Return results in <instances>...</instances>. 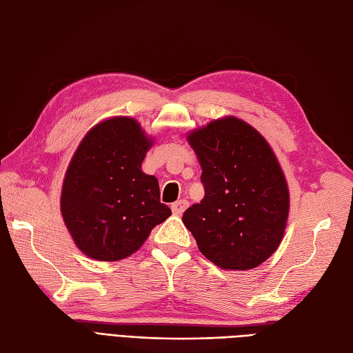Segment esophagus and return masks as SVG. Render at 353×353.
<instances>
[{"instance_id":"obj_1","label":"esophagus","mask_w":353,"mask_h":353,"mask_svg":"<svg viewBox=\"0 0 353 353\" xmlns=\"http://www.w3.org/2000/svg\"><path fill=\"white\" fill-rule=\"evenodd\" d=\"M187 208H188L187 200H178V201L172 203V206H170V209H172V212H174V215H183Z\"/></svg>"}]
</instances>
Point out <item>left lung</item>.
Here are the masks:
<instances>
[{
	"instance_id": "obj_1",
	"label": "left lung",
	"mask_w": 353,
	"mask_h": 353,
	"mask_svg": "<svg viewBox=\"0 0 353 353\" xmlns=\"http://www.w3.org/2000/svg\"><path fill=\"white\" fill-rule=\"evenodd\" d=\"M188 143L201 165L205 197L184 212L183 222L219 268H256L280 245L290 208L272 148L231 116L191 132Z\"/></svg>"
}]
</instances>
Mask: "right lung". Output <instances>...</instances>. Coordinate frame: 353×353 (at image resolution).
I'll return each mask as SVG.
<instances>
[{"mask_svg":"<svg viewBox=\"0 0 353 353\" xmlns=\"http://www.w3.org/2000/svg\"><path fill=\"white\" fill-rule=\"evenodd\" d=\"M152 141L132 117L95 125L74 152L61 190V215L81 252L121 261L170 216L156 176L141 170Z\"/></svg>","mask_w":353,"mask_h":353,"instance_id":"1","label":"right lung"}]
</instances>
